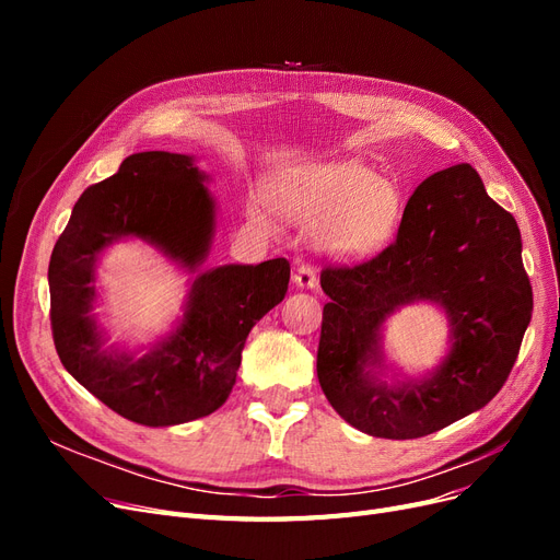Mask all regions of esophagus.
<instances>
[{"mask_svg": "<svg viewBox=\"0 0 560 560\" xmlns=\"http://www.w3.org/2000/svg\"><path fill=\"white\" fill-rule=\"evenodd\" d=\"M294 284L299 287V290H315L317 287L315 270L308 264H301L294 273Z\"/></svg>", "mask_w": 560, "mask_h": 560, "instance_id": "1", "label": "esophagus"}]
</instances>
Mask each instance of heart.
I'll return each instance as SVG.
<instances>
[{"instance_id":"heart-1","label":"heart","mask_w":560,"mask_h":560,"mask_svg":"<svg viewBox=\"0 0 560 560\" xmlns=\"http://www.w3.org/2000/svg\"><path fill=\"white\" fill-rule=\"evenodd\" d=\"M278 210L299 226H315L313 238L325 257L358 264L395 238L404 196L395 182L378 177L360 161H322L296 167L276 186ZM247 217L273 226V208L252 196Z\"/></svg>"}]
</instances>
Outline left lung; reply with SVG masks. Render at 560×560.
I'll use <instances>...</instances> for the list:
<instances>
[{
	"instance_id": "8db88e82",
	"label": "left lung",
	"mask_w": 560,
	"mask_h": 560,
	"mask_svg": "<svg viewBox=\"0 0 560 560\" xmlns=\"http://www.w3.org/2000/svg\"><path fill=\"white\" fill-rule=\"evenodd\" d=\"M317 378L352 428L418 439L493 399L530 325L533 290L516 219L483 189L469 163L422 182L397 241L352 268H325ZM411 302L447 315L450 348L432 372L409 377L384 352V322Z\"/></svg>"
}]
</instances>
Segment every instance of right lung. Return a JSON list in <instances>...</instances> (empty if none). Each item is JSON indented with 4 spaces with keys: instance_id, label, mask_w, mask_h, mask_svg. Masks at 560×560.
<instances>
[{
    "instance_id": "1",
    "label": "right lung",
    "mask_w": 560,
    "mask_h": 560,
    "mask_svg": "<svg viewBox=\"0 0 560 560\" xmlns=\"http://www.w3.org/2000/svg\"><path fill=\"white\" fill-rule=\"evenodd\" d=\"M208 184L196 156L132 154L81 194L50 254V327L62 366L138 425L171 428L214 413L235 385L247 334L290 284L287 259L200 268L217 233ZM128 240L154 246L190 282L174 329L138 349L109 345L94 313L96 264Z\"/></svg>"
}]
</instances>
